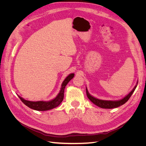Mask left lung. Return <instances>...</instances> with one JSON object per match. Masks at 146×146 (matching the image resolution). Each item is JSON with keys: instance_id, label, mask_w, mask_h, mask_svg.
Instances as JSON below:
<instances>
[{"instance_id": "left-lung-1", "label": "left lung", "mask_w": 146, "mask_h": 146, "mask_svg": "<svg viewBox=\"0 0 146 146\" xmlns=\"http://www.w3.org/2000/svg\"><path fill=\"white\" fill-rule=\"evenodd\" d=\"M138 83V82H137V83ZM137 86V85L134 87V88L132 91L130 92V93L128 94L127 96H126L125 98H123L122 99L119 100H117V101H112V100H100V99H98L97 98H94L92 96H91L89 92L88 91V90L86 88V95L87 97L88 98L92 103L98 106V107L102 108H108V109H110V108H117L119 106L122 105L124 104L125 103H126L130 99V98L131 97V96L132 95V94L133 93V92L135 91L136 88Z\"/></svg>"}]
</instances>
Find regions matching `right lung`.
<instances>
[{
	"mask_svg": "<svg viewBox=\"0 0 146 146\" xmlns=\"http://www.w3.org/2000/svg\"><path fill=\"white\" fill-rule=\"evenodd\" d=\"M74 77V74H70L66 77L63 81L62 85H61V90L56 98L50 101L45 102V101H37V102H32L29 101L22 98L21 97L19 96V99L23 102L28 107L33 109L37 111H47L48 110H51L54 108H56L61 103L64 98V92L66 85L69 83V82Z\"/></svg>",
	"mask_w": 146,
	"mask_h": 146,
	"instance_id": "add662e5",
	"label": "right lung"
}]
</instances>
